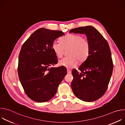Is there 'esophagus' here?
<instances>
[{
  "instance_id": "34e87169",
  "label": "esophagus",
  "mask_w": 125,
  "mask_h": 125,
  "mask_svg": "<svg viewBox=\"0 0 125 125\" xmlns=\"http://www.w3.org/2000/svg\"><path fill=\"white\" fill-rule=\"evenodd\" d=\"M67 73L68 74H71V71L69 69H67Z\"/></svg>"
}]
</instances>
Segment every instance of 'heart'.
<instances>
[{"mask_svg":"<svg viewBox=\"0 0 125 125\" xmlns=\"http://www.w3.org/2000/svg\"><path fill=\"white\" fill-rule=\"evenodd\" d=\"M61 43L56 41L52 44V49L58 58L64 54L65 50L67 51L68 56L59 61L61 66L72 68L76 66L79 62H83L87 58L90 52V45L88 40L81 34L69 33L60 40Z\"/></svg>","mask_w":125,"mask_h":125,"instance_id":"1","label":"heart"}]
</instances>
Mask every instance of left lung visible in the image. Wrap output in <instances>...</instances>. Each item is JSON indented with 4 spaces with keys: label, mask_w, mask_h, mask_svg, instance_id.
Here are the masks:
<instances>
[{
    "label": "left lung",
    "mask_w": 125,
    "mask_h": 125,
    "mask_svg": "<svg viewBox=\"0 0 125 125\" xmlns=\"http://www.w3.org/2000/svg\"><path fill=\"white\" fill-rule=\"evenodd\" d=\"M69 32L84 33L90 43V52L78 69L73 70L71 87L74 94L86 102L101 97L107 89L113 64L108 42L94 27L87 26L71 29Z\"/></svg>",
    "instance_id": "left-lung-1"
}]
</instances>
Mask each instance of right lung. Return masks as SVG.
<instances>
[{
	"label": "right lung",
	"instance_id": "obj_1",
	"mask_svg": "<svg viewBox=\"0 0 125 125\" xmlns=\"http://www.w3.org/2000/svg\"><path fill=\"white\" fill-rule=\"evenodd\" d=\"M64 33L41 28L23 44L19 56L18 73L25 94L31 100L45 102L57 92L67 74L63 66L50 67L58 62L52 44Z\"/></svg>",
	"mask_w": 125,
	"mask_h": 125
}]
</instances>
